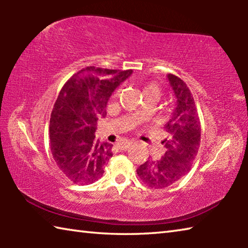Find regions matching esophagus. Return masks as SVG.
Here are the masks:
<instances>
[{
  "label": "esophagus",
  "instance_id": "esophagus-1",
  "mask_svg": "<svg viewBox=\"0 0 248 248\" xmlns=\"http://www.w3.org/2000/svg\"><path fill=\"white\" fill-rule=\"evenodd\" d=\"M131 145H132V142H119V143L117 144L118 149L120 150H128Z\"/></svg>",
  "mask_w": 248,
  "mask_h": 248
}]
</instances>
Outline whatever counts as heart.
Instances as JSON below:
<instances>
[{
  "label": "heart",
  "instance_id": "heart-1",
  "mask_svg": "<svg viewBox=\"0 0 248 248\" xmlns=\"http://www.w3.org/2000/svg\"><path fill=\"white\" fill-rule=\"evenodd\" d=\"M143 94H153L158 97L159 95V89L157 87V85L155 84H148L143 87Z\"/></svg>",
  "mask_w": 248,
  "mask_h": 248
}]
</instances>
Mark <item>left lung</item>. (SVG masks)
<instances>
[{
    "instance_id": "left-lung-1",
    "label": "left lung",
    "mask_w": 248,
    "mask_h": 248,
    "mask_svg": "<svg viewBox=\"0 0 248 248\" xmlns=\"http://www.w3.org/2000/svg\"><path fill=\"white\" fill-rule=\"evenodd\" d=\"M176 100L170 120L165 124L167 138L163 156L140 165L137 174L151 188L162 189L177 182L191 169L200 145V121L195 100L186 83L178 77L167 74Z\"/></svg>"
}]
</instances>
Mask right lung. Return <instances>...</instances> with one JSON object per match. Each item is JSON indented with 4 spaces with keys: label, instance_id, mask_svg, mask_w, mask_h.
Instances as JSON below:
<instances>
[{
    "label": "right lung",
    "instance_id": "add662e5",
    "mask_svg": "<svg viewBox=\"0 0 248 248\" xmlns=\"http://www.w3.org/2000/svg\"><path fill=\"white\" fill-rule=\"evenodd\" d=\"M131 74L87 66L60 91L50 118V146L56 164L74 184H92L103 176L112 144L95 140L96 124L106 116L114 91Z\"/></svg>",
    "mask_w": 248,
    "mask_h": 248
}]
</instances>
